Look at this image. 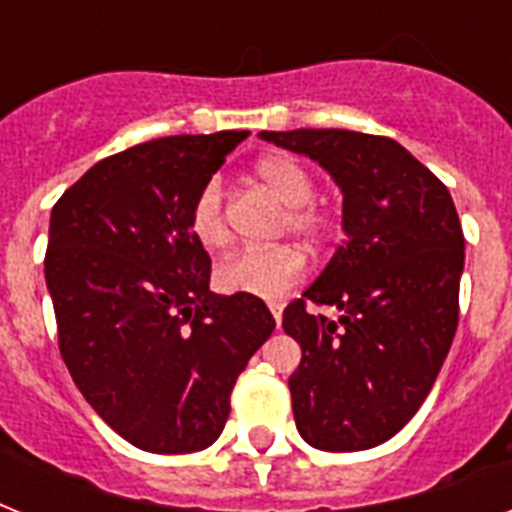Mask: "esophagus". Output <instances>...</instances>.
<instances>
[{"label":"esophagus","mask_w":512,"mask_h":512,"mask_svg":"<svg viewBox=\"0 0 512 512\" xmlns=\"http://www.w3.org/2000/svg\"><path fill=\"white\" fill-rule=\"evenodd\" d=\"M268 308H271V313H273V319H276V324H281V305H279V303H271V305H268Z\"/></svg>","instance_id":"esophagus-1"}]
</instances>
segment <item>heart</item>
<instances>
[{"label":"heart","mask_w":512,"mask_h":512,"mask_svg":"<svg viewBox=\"0 0 512 512\" xmlns=\"http://www.w3.org/2000/svg\"><path fill=\"white\" fill-rule=\"evenodd\" d=\"M257 180L268 191L287 204L284 231H292L308 241L327 236L332 217L321 201L313 199L316 183L311 170L295 156H265L255 164ZM188 228L193 239L204 249H223L231 241V228L225 217V193L220 180L201 185L188 212ZM305 276L303 252L292 244L265 249H241L220 263L215 273L217 287L228 295L260 297V300H279Z\"/></svg>","instance_id":"b5f03b06"}]
</instances>
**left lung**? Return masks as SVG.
Listing matches in <instances>:
<instances>
[{
  "label": "left lung",
  "mask_w": 512,
  "mask_h": 512,
  "mask_svg": "<svg viewBox=\"0 0 512 512\" xmlns=\"http://www.w3.org/2000/svg\"><path fill=\"white\" fill-rule=\"evenodd\" d=\"M305 154L342 188L348 239L284 308L303 348L289 377L300 436L324 452H361L412 420L433 388L460 321L465 236L446 185L385 135L260 132ZM335 304L337 322L310 305Z\"/></svg>",
  "instance_id": "left-lung-1"
}]
</instances>
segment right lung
<instances>
[{
  "instance_id": "obj_1",
  "label": "right lung",
  "mask_w": 512,
  "mask_h": 512,
  "mask_svg": "<svg viewBox=\"0 0 512 512\" xmlns=\"http://www.w3.org/2000/svg\"><path fill=\"white\" fill-rule=\"evenodd\" d=\"M247 132L175 135L100 159L52 207L44 279L58 348L87 404L143 452L207 449L276 321L209 292L188 212Z\"/></svg>"
}]
</instances>
